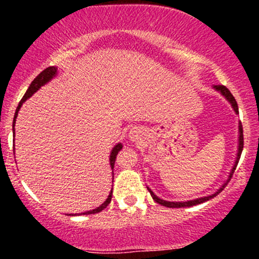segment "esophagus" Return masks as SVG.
<instances>
[{
  "label": "esophagus",
  "mask_w": 259,
  "mask_h": 259,
  "mask_svg": "<svg viewBox=\"0 0 259 259\" xmlns=\"http://www.w3.org/2000/svg\"><path fill=\"white\" fill-rule=\"evenodd\" d=\"M144 135H145V133L142 132V130L138 126L132 127V129H130V132H129V139L134 142L140 141V140L144 138Z\"/></svg>",
  "instance_id": "34e87169"
}]
</instances>
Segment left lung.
Returning a JSON list of instances; mask_svg holds the SVG:
<instances>
[{"mask_svg":"<svg viewBox=\"0 0 259 259\" xmlns=\"http://www.w3.org/2000/svg\"><path fill=\"white\" fill-rule=\"evenodd\" d=\"M213 88H214L217 91H219V92H221V94L223 95V96H224L225 99H227V100L229 101V102L231 103V107H233V108H234V111H235V113H236V114H237V113H239V107H237V102H236V100L234 99V96H233V95H231V92L229 91L228 89L225 88L224 85H214V86H213ZM242 148H243V130H242V124H241V121H240V123H239V148H237V156H236V160H235V164H234L233 169H231V171H230V175H229L228 180L225 181L224 184H223L221 189H219L218 191L215 192V194H212V195H210V196H207V197L196 198V200L186 201V202H170V201H164V200H162V198L157 197V196L154 195L152 191H151V189H150V187H147V190H148V191H150V194H151V196H152V198H153V200L156 201L157 203L162 204V206H164V207H169V208H181V207H191V206H196V204L203 203V202H206V201H208V200H210V198L215 197L217 195H218V194H221V192L223 191V190H224V187L228 185L229 180H230L231 178H233V174H234L235 169H236V165H237V163H239V159H240V157H241V153H242Z\"/></svg>","mask_w":259,"mask_h":259,"instance_id":"8db88e82","label":"left lung"}]
</instances>
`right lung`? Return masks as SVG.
Wrapping results in <instances>:
<instances>
[{
    "label": "right lung",
    "instance_id": "1",
    "mask_svg": "<svg viewBox=\"0 0 259 259\" xmlns=\"http://www.w3.org/2000/svg\"><path fill=\"white\" fill-rule=\"evenodd\" d=\"M56 74H57V68H56V67H49V68H46V69H45V70H42V72L38 74L36 78L32 80L30 86H29V89H28V90H26L25 95H24V96H23V99L20 100L19 105H18L17 109H16V114H14V119H13V133H14V125H16V119H17L18 112H19L20 107H22L23 103H24L25 101L29 99V97H31L32 95H34L35 92H36L38 89L41 88V86H44L45 84H47V82H49L50 80H51L52 78H55ZM121 148H123V145H121V144L115 145V146L113 147V150H112V152H111V156H109V164H111L112 169L114 168L115 158H117V154L121 150ZM112 192L113 191L109 192V196H108V197H107V200L103 202V203L101 204L100 207L95 208V209H92V210H88V212H85V213H79V214L80 215H81V214H95V213H99V212H101V210L105 209V208L108 206L109 203H111ZM69 215H78V214H69Z\"/></svg>",
    "mask_w": 259,
    "mask_h": 259
}]
</instances>
